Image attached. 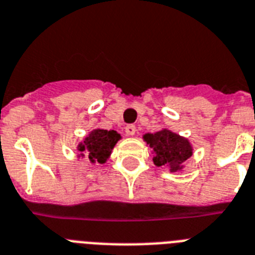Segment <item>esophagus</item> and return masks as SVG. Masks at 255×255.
I'll use <instances>...</instances> for the list:
<instances>
[{"label":"esophagus","mask_w":255,"mask_h":255,"mask_svg":"<svg viewBox=\"0 0 255 255\" xmlns=\"http://www.w3.org/2000/svg\"><path fill=\"white\" fill-rule=\"evenodd\" d=\"M126 133H127V136H133L134 133H136V127L134 126H132V124H129V126H127L126 127Z\"/></svg>","instance_id":"obj_1"}]
</instances>
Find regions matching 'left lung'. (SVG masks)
Returning <instances> with one entry per match:
<instances>
[{
    "label": "left lung",
    "instance_id": "8db88e82",
    "mask_svg": "<svg viewBox=\"0 0 255 255\" xmlns=\"http://www.w3.org/2000/svg\"><path fill=\"white\" fill-rule=\"evenodd\" d=\"M142 140L152 148L154 165L167 167L170 173H181L185 169L183 163L194 153V148L188 138L167 128L154 133L148 132L142 134Z\"/></svg>",
    "mask_w": 255,
    "mask_h": 255
}]
</instances>
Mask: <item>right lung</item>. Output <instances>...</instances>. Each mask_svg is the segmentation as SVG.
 <instances>
[{"label": "right lung", "mask_w": 255, "mask_h": 255, "mask_svg": "<svg viewBox=\"0 0 255 255\" xmlns=\"http://www.w3.org/2000/svg\"><path fill=\"white\" fill-rule=\"evenodd\" d=\"M122 138L121 133L114 129H101L95 128L89 132L88 136L78 142V158H86L90 163H105L111 156L114 146Z\"/></svg>", "instance_id": "add662e5"}]
</instances>
